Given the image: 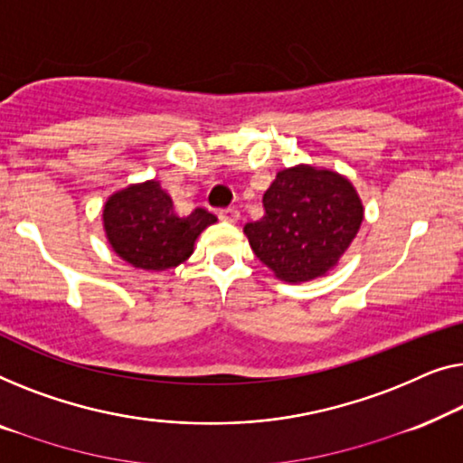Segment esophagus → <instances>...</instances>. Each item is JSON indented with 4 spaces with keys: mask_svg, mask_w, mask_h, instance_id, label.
I'll return each instance as SVG.
<instances>
[{
    "mask_svg": "<svg viewBox=\"0 0 463 463\" xmlns=\"http://www.w3.org/2000/svg\"><path fill=\"white\" fill-rule=\"evenodd\" d=\"M220 216V220H224V222H231V224H234L239 220V212L234 210V207H229V210H222L218 213Z\"/></svg>",
    "mask_w": 463,
    "mask_h": 463,
    "instance_id": "esophagus-1",
    "label": "esophagus"
}]
</instances>
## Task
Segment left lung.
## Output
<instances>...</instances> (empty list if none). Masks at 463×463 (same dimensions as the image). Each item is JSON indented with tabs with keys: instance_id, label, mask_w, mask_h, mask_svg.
<instances>
[{
	"instance_id": "obj_1",
	"label": "left lung",
	"mask_w": 463,
	"mask_h": 463,
	"mask_svg": "<svg viewBox=\"0 0 463 463\" xmlns=\"http://www.w3.org/2000/svg\"><path fill=\"white\" fill-rule=\"evenodd\" d=\"M264 216L243 232L260 262L285 283L335 269L363 222V201L346 175L327 167H285L266 188Z\"/></svg>"
}]
</instances>
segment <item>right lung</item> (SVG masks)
<instances>
[{
	"instance_id": "obj_1",
	"label": "right lung",
	"mask_w": 463,
	"mask_h": 463,
	"mask_svg": "<svg viewBox=\"0 0 463 463\" xmlns=\"http://www.w3.org/2000/svg\"><path fill=\"white\" fill-rule=\"evenodd\" d=\"M216 216L197 207L188 216L174 212L172 197L157 180L129 184L110 194L102 210L109 245L134 269L161 272L186 262L194 241Z\"/></svg>"
}]
</instances>
